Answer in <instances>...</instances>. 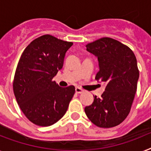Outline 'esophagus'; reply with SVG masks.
Returning a JSON list of instances; mask_svg holds the SVG:
<instances>
[{
	"mask_svg": "<svg viewBox=\"0 0 151 151\" xmlns=\"http://www.w3.org/2000/svg\"><path fill=\"white\" fill-rule=\"evenodd\" d=\"M75 91H76V93H83L84 91H83L82 88H81V87H77L75 88Z\"/></svg>",
	"mask_w": 151,
	"mask_h": 151,
	"instance_id": "1",
	"label": "esophagus"
}]
</instances>
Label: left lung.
<instances>
[{"instance_id":"1","label":"left lung","mask_w":151,"mask_h":151,"mask_svg":"<svg viewBox=\"0 0 151 151\" xmlns=\"http://www.w3.org/2000/svg\"><path fill=\"white\" fill-rule=\"evenodd\" d=\"M86 47L99 63L95 79L107 84L101 97L93 96L92 104L85 107L86 115L99 127L117 126L129 114L136 93L139 79L136 57L130 47L110 37L95 40Z\"/></svg>"}]
</instances>
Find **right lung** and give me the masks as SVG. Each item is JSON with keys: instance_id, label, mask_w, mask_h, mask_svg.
<instances>
[{"instance_id": "right-lung-1", "label": "right lung", "mask_w": 151, "mask_h": 151, "mask_svg": "<svg viewBox=\"0 0 151 151\" xmlns=\"http://www.w3.org/2000/svg\"><path fill=\"white\" fill-rule=\"evenodd\" d=\"M72 45L46 35L33 40L21 54L14 93L22 112L35 124L50 126L68 111L75 87H61L52 79L63 68L66 52Z\"/></svg>"}]
</instances>
